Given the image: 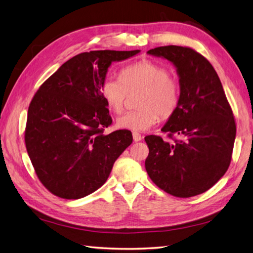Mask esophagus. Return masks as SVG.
Returning <instances> with one entry per match:
<instances>
[{
    "mask_svg": "<svg viewBox=\"0 0 253 253\" xmlns=\"http://www.w3.org/2000/svg\"><path fill=\"white\" fill-rule=\"evenodd\" d=\"M132 135H133L134 142H139V141H141V139H142V135H141V134H139L138 132H133Z\"/></svg>",
    "mask_w": 253,
    "mask_h": 253,
    "instance_id": "obj_1",
    "label": "esophagus"
}]
</instances>
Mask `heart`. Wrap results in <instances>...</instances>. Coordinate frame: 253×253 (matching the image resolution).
Listing matches in <instances>:
<instances>
[{
    "mask_svg": "<svg viewBox=\"0 0 253 253\" xmlns=\"http://www.w3.org/2000/svg\"><path fill=\"white\" fill-rule=\"evenodd\" d=\"M141 92L138 110L127 111L118 118L116 126L123 130L146 131L155 126L158 118L168 119L179 104L181 91L177 81L165 67L144 59L125 67L120 80L107 77L100 84L102 94L108 107L116 112L125 108L127 94Z\"/></svg>",
    "mask_w": 253,
    "mask_h": 253,
    "instance_id": "1",
    "label": "heart"
}]
</instances>
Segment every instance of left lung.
Instances as JSON below:
<instances>
[{
	"instance_id": "obj_1",
	"label": "left lung",
	"mask_w": 253,
	"mask_h": 253,
	"mask_svg": "<svg viewBox=\"0 0 253 253\" xmlns=\"http://www.w3.org/2000/svg\"><path fill=\"white\" fill-rule=\"evenodd\" d=\"M175 66L179 78V104L162 132L179 140L145 137L149 148L145 168L166 193L179 198L203 194L227 171L236 125L216 71L209 60L190 47L160 46L147 52Z\"/></svg>"
}]
</instances>
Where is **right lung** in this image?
<instances>
[{"label": "right lung", "instance_id": "add662e5", "mask_svg": "<svg viewBox=\"0 0 253 253\" xmlns=\"http://www.w3.org/2000/svg\"><path fill=\"white\" fill-rule=\"evenodd\" d=\"M141 50H91L67 60L44 82L28 109L26 148L41 183L55 196L80 199L107 181L132 144V133L105 135L112 119L100 84L112 61Z\"/></svg>", "mask_w": 253, "mask_h": 253}]
</instances>
